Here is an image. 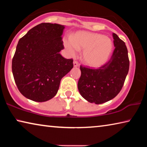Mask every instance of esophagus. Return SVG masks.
Listing matches in <instances>:
<instances>
[{
	"label": "esophagus",
	"mask_w": 147,
	"mask_h": 147,
	"mask_svg": "<svg viewBox=\"0 0 147 147\" xmlns=\"http://www.w3.org/2000/svg\"><path fill=\"white\" fill-rule=\"evenodd\" d=\"M73 65H74V67H78L79 66V63L77 62L76 61H73Z\"/></svg>",
	"instance_id": "esophagus-1"
}]
</instances>
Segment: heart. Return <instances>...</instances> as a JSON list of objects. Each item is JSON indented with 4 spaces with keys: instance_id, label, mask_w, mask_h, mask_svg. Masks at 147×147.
Instances as JSON below:
<instances>
[{
    "instance_id": "1",
    "label": "heart",
    "mask_w": 147,
    "mask_h": 147,
    "mask_svg": "<svg viewBox=\"0 0 147 147\" xmlns=\"http://www.w3.org/2000/svg\"><path fill=\"white\" fill-rule=\"evenodd\" d=\"M64 45L71 56L84 49L83 60L92 67H98L108 61L113 49L112 41L102 34L88 32H78L72 38L64 39Z\"/></svg>"
}]
</instances>
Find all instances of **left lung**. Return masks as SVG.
<instances>
[{
  "label": "left lung",
  "mask_w": 147,
  "mask_h": 147,
  "mask_svg": "<svg viewBox=\"0 0 147 147\" xmlns=\"http://www.w3.org/2000/svg\"><path fill=\"white\" fill-rule=\"evenodd\" d=\"M113 38L115 49L106 63L98 69L80 65L78 91L91 103L102 104L115 97L128 74L130 61L125 43L115 33H113Z\"/></svg>",
  "instance_id": "left-lung-1"
}]
</instances>
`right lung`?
Segmentation results:
<instances>
[{
	"label": "right lung",
	"instance_id": "add662e5",
	"mask_svg": "<svg viewBox=\"0 0 147 147\" xmlns=\"http://www.w3.org/2000/svg\"><path fill=\"white\" fill-rule=\"evenodd\" d=\"M64 25L43 23L19 39L12 59V73L21 93L35 102L53 98L61 78L73 67V59L59 54L64 49Z\"/></svg>",
	"mask_w": 147,
	"mask_h": 147
}]
</instances>
